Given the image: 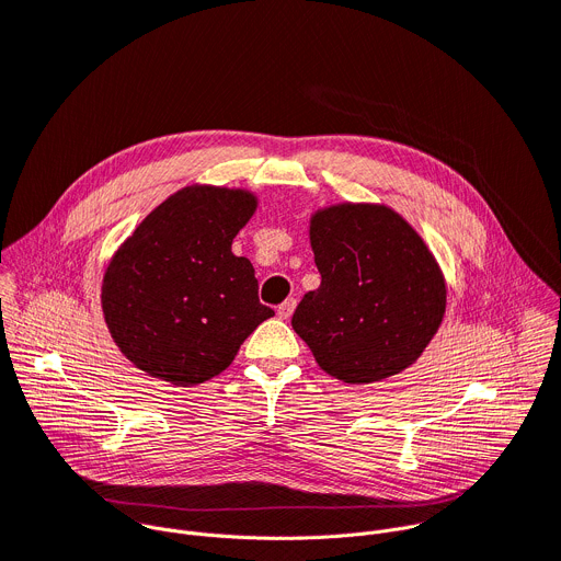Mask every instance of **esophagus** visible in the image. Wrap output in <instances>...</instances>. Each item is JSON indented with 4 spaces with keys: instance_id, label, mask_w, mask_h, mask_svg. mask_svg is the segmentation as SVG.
<instances>
[{
    "instance_id": "obj_1",
    "label": "esophagus",
    "mask_w": 561,
    "mask_h": 561,
    "mask_svg": "<svg viewBox=\"0 0 561 561\" xmlns=\"http://www.w3.org/2000/svg\"><path fill=\"white\" fill-rule=\"evenodd\" d=\"M295 306H297V299H295V297L286 299L284 304H279V306H277V317H279V319H288V317L293 314Z\"/></svg>"
}]
</instances>
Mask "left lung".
Here are the masks:
<instances>
[{"instance_id":"1","label":"left lung","mask_w":561,"mask_h":561,"mask_svg":"<svg viewBox=\"0 0 561 561\" xmlns=\"http://www.w3.org/2000/svg\"><path fill=\"white\" fill-rule=\"evenodd\" d=\"M322 284L293 314L319 368L370 383L409 368L437 333L446 284L424 239L386 206L340 204L312 215Z\"/></svg>"}]
</instances>
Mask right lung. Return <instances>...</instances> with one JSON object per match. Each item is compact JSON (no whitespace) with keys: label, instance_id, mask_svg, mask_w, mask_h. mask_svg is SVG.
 Listing matches in <instances>:
<instances>
[{"label":"right lung","instance_id":"obj_1","mask_svg":"<svg viewBox=\"0 0 561 561\" xmlns=\"http://www.w3.org/2000/svg\"><path fill=\"white\" fill-rule=\"evenodd\" d=\"M257 208L249 191L186 186L159 204L115 253L102 308L119 351L150 377L195 386L230 366L275 310L255 268L232 255Z\"/></svg>","mask_w":561,"mask_h":561}]
</instances>
